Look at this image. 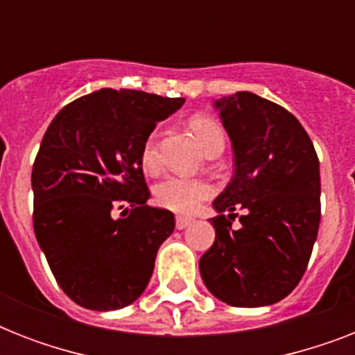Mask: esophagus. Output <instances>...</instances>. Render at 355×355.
<instances>
[{
	"label": "esophagus",
	"instance_id": "obj_1",
	"mask_svg": "<svg viewBox=\"0 0 355 355\" xmlns=\"http://www.w3.org/2000/svg\"><path fill=\"white\" fill-rule=\"evenodd\" d=\"M193 223V217H188V216H178L177 221H175V225H177L178 230H184V228H188L189 225Z\"/></svg>",
	"mask_w": 355,
	"mask_h": 355
}]
</instances>
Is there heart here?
<instances>
[{"instance_id": "b5f03b06", "label": "heart", "mask_w": 355, "mask_h": 355, "mask_svg": "<svg viewBox=\"0 0 355 355\" xmlns=\"http://www.w3.org/2000/svg\"><path fill=\"white\" fill-rule=\"evenodd\" d=\"M189 127L193 130L195 138L206 150L214 144H225V134H223L221 125L216 119L208 116H195L189 121ZM141 166L144 169H153L156 166V149L153 139H147L141 149ZM214 191L210 184L200 178H186V177H166L155 186L156 202L164 208H169L173 211H191L208 199Z\"/></svg>"}]
</instances>
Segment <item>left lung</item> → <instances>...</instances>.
<instances>
[{
    "label": "left lung",
    "instance_id": "8db88e82",
    "mask_svg": "<svg viewBox=\"0 0 355 355\" xmlns=\"http://www.w3.org/2000/svg\"><path fill=\"white\" fill-rule=\"evenodd\" d=\"M232 141L234 175L214 200L216 241L199 261L208 291L236 308L280 302L308 267L320 223L319 158L286 108L252 92L214 101ZM236 205L245 216L227 221ZM223 211H229L224 219Z\"/></svg>",
    "mask_w": 355,
    "mask_h": 355
}]
</instances>
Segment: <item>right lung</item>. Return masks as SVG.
<instances>
[{
	"instance_id": "add662e5",
	"label": "right lung",
	"mask_w": 355,
	"mask_h": 355,
	"mask_svg": "<svg viewBox=\"0 0 355 355\" xmlns=\"http://www.w3.org/2000/svg\"><path fill=\"white\" fill-rule=\"evenodd\" d=\"M184 101L101 88L64 107L44 134L31 175L35 236L60 289L83 308L121 309L149 284L175 216L147 206L141 149ZM118 202L131 214L114 218Z\"/></svg>"
}]
</instances>
